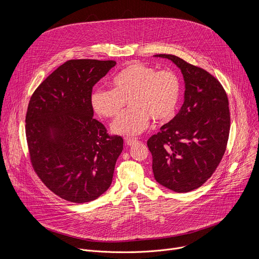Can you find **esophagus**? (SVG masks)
<instances>
[{"instance_id":"1","label":"esophagus","mask_w":259,"mask_h":259,"mask_svg":"<svg viewBox=\"0 0 259 259\" xmlns=\"http://www.w3.org/2000/svg\"><path fill=\"white\" fill-rule=\"evenodd\" d=\"M138 142V140L136 139V138H127L126 139V143L128 144V145H133V144H135V143H137Z\"/></svg>"}]
</instances>
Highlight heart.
Wrapping results in <instances>:
<instances>
[{
  "instance_id": "obj_1",
  "label": "heart",
  "mask_w": 259,
  "mask_h": 259,
  "mask_svg": "<svg viewBox=\"0 0 259 259\" xmlns=\"http://www.w3.org/2000/svg\"><path fill=\"white\" fill-rule=\"evenodd\" d=\"M181 94L179 77L172 70H160L142 62H131L113 79V88H96L91 94L95 113L103 118L118 117L129 101L131 109L112 125L113 133L134 137L150 124L173 117Z\"/></svg>"
}]
</instances>
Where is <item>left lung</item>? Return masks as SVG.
<instances>
[{
    "instance_id": "8db88e82",
    "label": "left lung",
    "mask_w": 259,
    "mask_h": 259,
    "mask_svg": "<svg viewBox=\"0 0 259 259\" xmlns=\"http://www.w3.org/2000/svg\"><path fill=\"white\" fill-rule=\"evenodd\" d=\"M182 72L184 100L178 114L147 140L153 172L161 186L188 193L200 188L223 159L230 134L229 99L221 84L205 69L171 54Z\"/></svg>"
}]
</instances>
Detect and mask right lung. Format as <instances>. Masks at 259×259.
<instances>
[{
    "instance_id": "right-lung-1",
    "label": "right lung",
    "mask_w": 259,
    "mask_h": 259,
    "mask_svg": "<svg viewBox=\"0 0 259 259\" xmlns=\"http://www.w3.org/2000/svg\"><path fill=\"white\" fill-rule=\"evenodd\" d=\"M114 60L72 59L57 67L30 97L25 133L32 167L58 197L86 203L107 191L123 138L93 118V86Z\"/></svg>"
}]
</instances>
